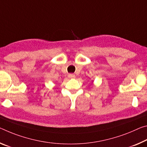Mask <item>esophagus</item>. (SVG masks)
Segmentation results:
<instances>
[{
    "mask_svg": "<svg viewBox=\"0 0 147 147\" xmlns=\"http://www.w3.org/2000/svg\"><path fill=\"white\" fill-rule=\"evenodd\" d=\"M68 77L69 78H74L76 77V76L74 75V74H69V75H68Z\"/></svg>",
    "mask_w": 147,
    "mask_h": 147,
    "instance_id": "34e87169",
    "label": "esophagus"
}]
</instances>
